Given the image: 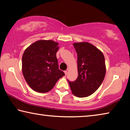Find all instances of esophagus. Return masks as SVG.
Here are the masks:
<instances>
[{
  "label": "esophagus",
  "mask_w": 130,
  "mask_h": 130,
  "mask_svg": "<svg viewBox=\"0 0 130 130\" xmlns=\"http://www.w3.org/2000/svg\"><path fill=\"white\" fill-rule=\"evenodd\" d=\"M64 73H65V75H67V73H68V71H64Z\"/></svg>",
  "instance_id": "obj_1"
}]
</instances>
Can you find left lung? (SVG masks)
<instances>
[{
    "mask_svg": "<svg viewBox=\"0 0 130 130\" xmlns=\"http://www.w3.org/2000/svg\"><path fill=\"white\" fill-rule=\"evenodd\" d=\"M77 55L78 76L73 82L68 80L72 93L85 98L98 90L106 74L103 54L92 44L86 42L74 43Z\"/></svg>",
    "mask_w": 130,
    "mask_h": 130,
    "instance_id": "8db88e82",
    "label": "left lung"
}]
</instances>
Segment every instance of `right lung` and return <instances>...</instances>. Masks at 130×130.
<instances>
[{"label": "right lung", "instance_id": "obj_1", "mask_svg": "<svg viewBox=\"0 0 130 130\" xmlns=\"http://www.w3.org/2000/svg\"><path fill=\"white\" fill-rule=\"evenodd\" d=\"M58 44L39 40L25 50L22 57L23 76L30 88L40 93L51 90L65 73L59 69L56 54Z\"/></svg>", "mask_w": 130, "mask_h": 130}]
</instances>
